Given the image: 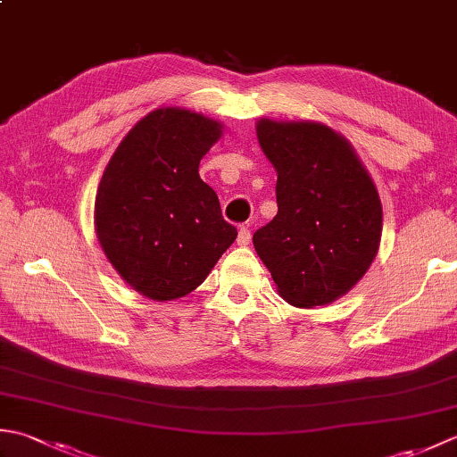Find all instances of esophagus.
Segmentation results:
<instances>
[{"label": "esophagus", "instance_id": "34e87169", "mask_svg": "<svg viewBox=\"0 0 457 457\" xmlns=\"http://www.w3.org/2000/svg\"><path fill=\"white\" fill-rule=\"evenodd\" d=\"M249 241H251V229L247 226H241L237 234V245H247Z\"/></svg>", "mask_w": 457, "mask_h": 457}]
</instances>
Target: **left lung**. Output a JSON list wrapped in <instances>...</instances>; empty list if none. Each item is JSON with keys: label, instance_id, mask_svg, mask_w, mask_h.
Segmentation results:
<instances>
[{"label": "left lung", "instance_id": "obj_1", "mask_svg": "<svg viewBox=\"0 0 457 457\" xmlns=\"http://www.w3.org/2000/svg\"><path fill=\"white\" fill-rule=\"evenodd\" d=\"M277 169V216L253 234L287 303L312 308L344 296L377 255L383 210L352 145L314 121L257 123Z\"/></svg>", "mask_w": 457, "mask_h": 457}]
</instances>
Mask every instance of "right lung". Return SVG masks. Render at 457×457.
Here are the masks:
<instances>
[{"instance_id":"obj_1","label":"right lung","mask_w":457,"mask_h":457,"mask_svg":"<svg viewBox=\"0 0 457 457\" xmlns=\"http://www.w3.org/2000/svg\"><path fill=\"white\" fill-rule=\"evenodd\" d=\"M221 125L188 110H154L125 135L96 194V234L135 290L172 300L204 283L237 237L200 179Z\"/></svg>"}]
</instances>
